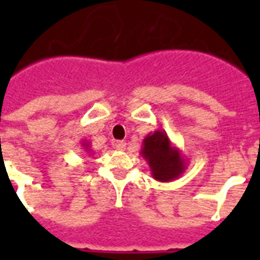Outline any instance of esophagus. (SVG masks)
<instances>
[{
  "instance_id": "1",
  "label": "esophagus",
  "mask_w": 260,
  "mask_h": 260,
  "mask_svg": "<svg viewBox=\"0 0 260 260\" xmlns=\"http://www.w3.org/2000/svg\"><path fill=\"white\" fill-rule=\"evenodd\" d=\"M114 147H116L118 151H124V150H125V147H126V143L121 142V140H120V142L114 143Z\"/></svg>"
}]
</instances>
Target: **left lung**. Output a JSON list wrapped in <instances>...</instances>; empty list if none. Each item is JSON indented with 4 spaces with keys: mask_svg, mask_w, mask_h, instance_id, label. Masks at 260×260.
Instances as JSON below:
<instances>
[{
    "mask_svg": "<svg viewBox=\"0 0 260 260\" xmlns=\"http://www.w3.org/2000/svg\"><path fill=\"white\" fill-rule=\"evenodd\" d=\"M140 154L150 166L152 177L159 182H171L185 173L187 160L165 131H154L143 140Z\"/></svg>",
    "mask_w": 260,
    "mask_h": 260,
    "instance_id": "8db88e82",
    "label": "left lung"
}]
</instances>
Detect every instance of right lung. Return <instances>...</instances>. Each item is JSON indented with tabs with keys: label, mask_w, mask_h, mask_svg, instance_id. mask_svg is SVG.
<instances>
[{
	"label": "right lung",
	"mask_w": 260,
	"mask_h": 260,
	"mask_svg": "<svg viewBox=\"0 0 260 260\" xmlns=\"http://www.w3.org/2000/svg\"><path fill=\"white\" fill-rule=\"evenodd\" d=\"M81 146H82L83 151H85L87 155H93V152H91V148H90V143L87 142V140H83Z\"/></svg>",
	"instance_id": "obj_1"
}]
</instances>
